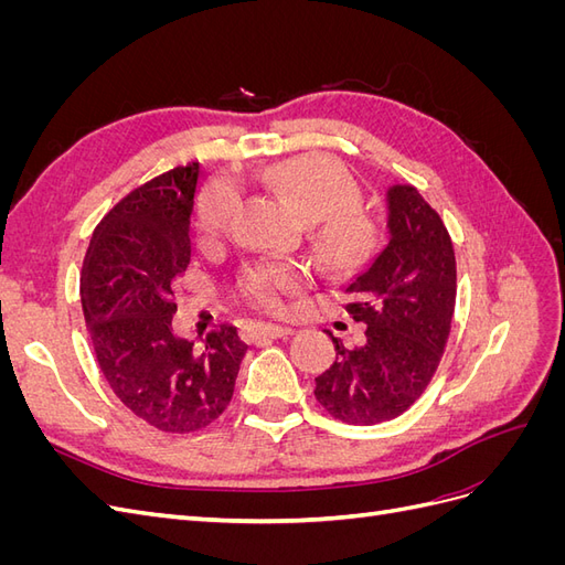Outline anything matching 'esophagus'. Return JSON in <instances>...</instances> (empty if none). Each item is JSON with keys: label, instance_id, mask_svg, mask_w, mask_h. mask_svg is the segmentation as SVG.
Returning a JSON list of instances; mask_svg holds the SVG:
<instances>
[{"label": "esophagus", "instance_id": "esophagus-1", "mask_svg": "<svg viewBox=\"0 0 565 565\" xmlns=\"http://www.w3.org/2000/svg\"><path fill=\"white\" fill-rule=\"evenodd\" d=\"M292 330L285 328V324H278V322H259V324H252V328H247L245 337L247 341H259V339H278V337H285Z\"/></svg>", "mask_w": 565, "mask_h": 565}]
</instances>
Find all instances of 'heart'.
Here are the masks:
<instances>
[{"mask_svg":"<svg viewBox=\"0 0 565 565\" xmlns=\"http://www.w3.org/2000/svg\"><path fill=\"white\" fill-rule=\"evenodd\" d=\"M266 181L276 188L303 224H320V247L334 264L361 256L372 243V226L353 207L358 188L334 160L299 156L266 169ZM237 204V185L221 179L210 185L200 202L198 224L204 237L224 235ZM297 273L287 266H259L249 273V292L266 303H276L278 292L295 285Z\"/></svg>","mask_w":565,"mask_h":565,"instance_id":"1","label":"heart"}]
</instances>
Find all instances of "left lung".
Masks as SVG:
<instances>
[{"instance_id":"obj_1","label":"left lung","mask_w":565,"mask_h":565,"mask_svg":"<svg viewBox=\"0 0 565 565\" xmlns=\"http://www.w3.org/2000/svg\"><path fill=\"white\" fill-rule=\"evenodd\" d=\"M347 311L365 322L363 344L334 339L337 361L316 377V398L341 422L398 417L431 382L457 297L452 241L413 185L386 188L382 245L351 278Z\"/></svg>"}]
</instances>
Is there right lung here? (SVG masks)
I'll return each mask as SVG.
<instances>
[{
	"label": "right lung",
	"instance_id": "right-lung-1",
	"mask_svg": "<svg viewBox=\"0 0 565 565\" xmlns=\"http://www.w3.org/2000/svg\"><path fill=\"white\" fill-rule=\"evenodd\" d=\"M200 164L143 183L104 216L84 256L79 297L115 396L160 431H195L231 403L247 344L235 328L174 334V282L191 264Z\"/></svg>",
	"mask_w": 565,
	"mask_h": 565
}]
</instances>
